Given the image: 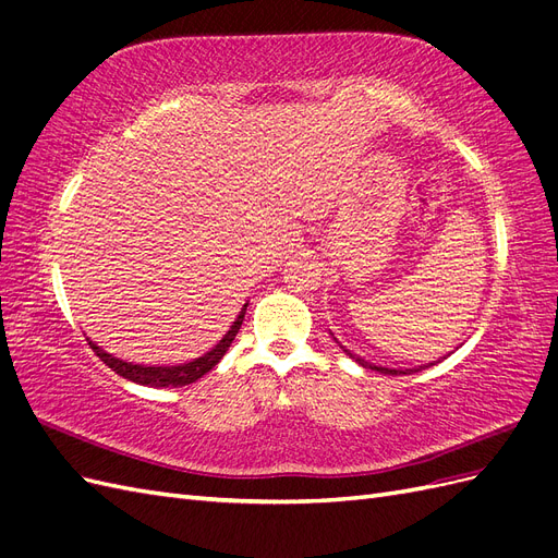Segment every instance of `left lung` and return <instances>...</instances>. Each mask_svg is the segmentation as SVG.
I'll return each instance as SVG.
<instances>
[{
    "instance_id": "obj_1",
    "label": "left lung",
    "mask_w": 558,
    "mask_h": 558,
    "mask_svg": "<svg viewBox=\"0 0 558 558\" xmlns=\"http://www.w3.org/2000/svg\"><path fill=\"white\" fill-rule=\"evenodd\" d=\"M337 344H340V342H337ZM340 347H342V344H340ZM342 351L347 353V356L356 359V363H359V365H363V367H369V369H377V373H384V375H412V373H416V369H421V367H428V365H433V363H428V365H418V367H412V369H393V367H381V365L369 363V361H365V359L356 356V353H351L347 347H342Z\"/></svg>"
}]
</instances>
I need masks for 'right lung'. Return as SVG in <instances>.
I'll return each instance as SVG.
<instances>
[{"instance_id": "obj_1", "label": "right lung", "mask_w": 558, "mask_h": 558, "mask_svg": "<svg viewBox=\"0 0 558 558\" xmlns=\"http://www.w3.org/2000/svg\"><path fill=\"white\" fill-rule=\"evenodd\" d=\"M246 307H248V302L242 307V312L238 314V318L232 320L230 330L221 337V340H218V344H216L211 351H207L205 356L193 359V361H189V363H179V365H137V363H128V361H121V359L111 356V353H107L105 349H99V347L90 340V337H88V344H90V349L97 353V356L102 359V361L113 369L116 375H121V377H125V379H130V381H134V384L156 386V388H162V386H165V388H167V386H185V384L197 381L202 375H207L209 369L226 356V351H228V347L232 344L234 335H238L240 328H242V320H244Z\"/></svg>"}]
</instances>
